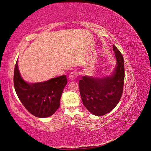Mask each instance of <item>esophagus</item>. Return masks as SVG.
Listing matches in <instances>:
<instances>
[{
	"instance_id": "34e87169",
	"label": "esophagus",
	"mask_w": 151,
	"mask_h": 151,
	"mask_svg": "<svg viewBox=\"0 0 151 151\" xmlns=\"http://www.w3.org/2000/svg\"><path fill=\"white\" fill-rule=\"evenodd\" d=\"M77 76H78V74H77V72H71L69 75H68V77H69V78L71 80H74L76 78Z\"/></svg>"
}]
</instances>
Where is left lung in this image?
<instances>
[{"label": "left lung", "mask_w": 151, "mask_h": 151, "mask_svg": "<svg viewBox=\"0 0 151 151\" xmlns=\"http://www.w3.org/2000/svg\"><path fill=\"white\" fill-rule=\"evenodd\" d=\"M116 66L113 74L102 78L84 76L79 81L80 94L84 106L91 113L103 116L110 112L119 103L125 79L124 59L113 45Z\"/></svg>", "instance_id": "left-lung-1"}]
</instances>
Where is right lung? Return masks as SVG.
Here are the masks:
<instances>
[{"label":"right lung","instance_id":"right-lung-1","mask_svg":"<svg viewBox=\"0 0 151 151\" xmlns=\"http://www.w3.org/2000/svg\"><path fill=\"white\" fill-rule=\"evenodd\" d=\"M67 83L65 75L43 83H27L22 79L17 61L14 72V85L20 101L32 115L39 118L52 115L60 106L63 88Z\"/></svg>","mask_w":151,"mask_h":151}]
</instances>
